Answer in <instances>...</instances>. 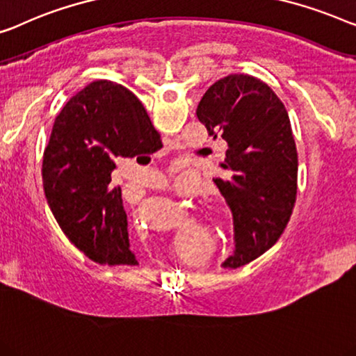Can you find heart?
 <instances>
[{
    "instance_id": "obj_1",
    "label": "heart",
    "mask_w": 356,
    "mask_h": 356,
    "mask_svg": "<svg viewBox=\"0 0 356 356\" xmlns=\"http://www.w3.org/2000/svg\"><path fill=\"white\" fill-rule=\"evenodd\" d=\"M212 218L215 220V223H218L220 226H223V228H226V226H228V220H226V216L223 215V213H220V212H216V210H213L212 213Z\"/></svg>"
}]
</instances>
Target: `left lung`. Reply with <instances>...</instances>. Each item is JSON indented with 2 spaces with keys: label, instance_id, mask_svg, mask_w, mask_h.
Wrapping results in <instances>:
<instances>
[{
  "label": "left lung",
  "instance_id": "obj_1",
  "mask_svg": "<svg viewBox=\"0 0 356 356\" xmlns=\"http://www.w3.org/2000/svg\"><path fill=\"white\" fill-rule=\"evenodd\" d=\"M195 114L228 144L225 177L213 181L233 212L236 245L223 264L233 270L271 249L291 220L298 157L289 114L270 86L244 74L215 81Z\"/></svg>",
  "mask_w": 356,
  "mask_h": 356
}]
</instances>
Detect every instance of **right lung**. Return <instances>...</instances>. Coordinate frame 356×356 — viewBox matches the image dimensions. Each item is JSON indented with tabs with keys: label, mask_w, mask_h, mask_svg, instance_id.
I'll return each instance as SVG.
<instances>
[{
	"label": "right lung",
	"mask_w": 356,
	"mask_h": 356,
	"mask_svg": "<svg viewBox=\"0 0 356 356\" xmlns=\"http://www.w3.org/2000/svg\"><path fill=\"white\" fill-rule=\"evenodd\" d=\"M161 147L141 101L115 81L86 85L56 117L41 168L44 195L64 234L96 264L138 265L112 172L117 159Z\"/></svg>",
	"instance_id": "obj_1"
}]
</instances>
